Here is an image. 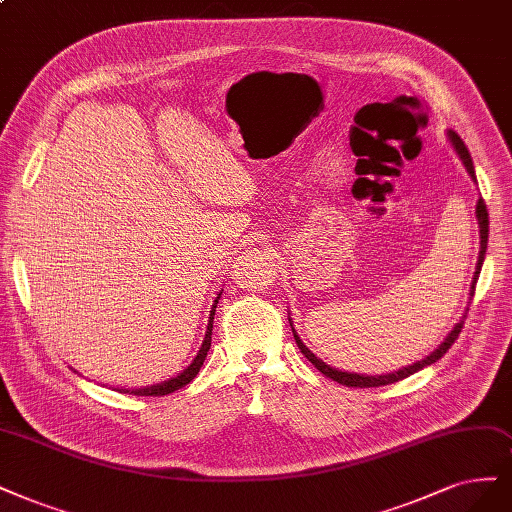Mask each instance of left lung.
<instances>
[{
  "label": "left lung",
  "instance_id": "left-lung-1",
  "mask_svg": "<svg viewBox=\"0 0 512 512\" xmlns=\"http://www.w3.org/2000/svg\"><path fill=\"white\" fill-rule=\"evenodd\" d=\"M449 135H451V142H453V146H455L457 154L462 156V161H464V165H466V169H468V173H470V178H472L474 182H477V178H474L472 158H470V152H468L466 144L462 142L460 137H457V133H449ZM477 216H479V226H481V252H479L477 271H474V277H472L470 296H474V288H477V279H479V273H481V267H483V260H485V250H487V235H489V218H487V216H489V214H487V205H485V201H483V199H479V205H477ZM290 326H292V324H290ZM462 328H464V320L449 332V337H447L443 343H440V345H438V349H434L428 358L419 360V362H415V364H411V366H407V368H402V370H396V373H390V375H379V377L351 375V373H343V370L330 368L328 364H324L322 360H317V358L311 354V351L303 345V341L298 339V334L294 332V328H292V332H294V341H296L298 349H301V354H303V356H305V358H307V360H309L317 370H320L322 375H326L328 379L337 381V383H341V385H347V387H379V385H390V383H396V381L407 379L409 375L417 373V370L426 368V366L434 364L436 360L443 358V356L447 354V351L451 349V345L457 341V337H460Z\"/></svg>",
  "mask_w": 512,
  "mask_h": 512
}]
</instances>
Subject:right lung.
Segmentation results:
<instances>
[{
  "label": "right lung",
  "instance_id": "right-lung-1",
  "mask_svg": "<svg viewBox=\"0 0 512 512\" xmlns=\"http://www.w3.org/2000/svg\"><path fill=\"white\" fill-rule=\"evenodd\" d=\"M218 298H220V296H218ZM216 305H218V301L214 303V309H211V317H209L207 332H205V341H203V345H201V349H199L197 358L192 360V364H190L188 368H184L178 377H173V379H169V381H165V383H161V385H152V387H144V390H135V392H131V394H135V396H167V394H171V392H175V390H180V387L188 385L192 379L197 377V373H199L203 362H205V358H207V351H209V347H211V328H214Z\"/></svg>",
  "mask_w": 512,
  "mask_h": 512
}]
</instances>
